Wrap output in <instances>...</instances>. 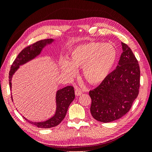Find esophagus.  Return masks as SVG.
Listing matches in <instances>:
<instances>
[{"label": "esophagus", "instance_id": "esophagus-1", "mask_svg": "<svg viewBox=\"0 0 152 152\" xmlns=\"http://www.w3.org/2000/svg\"><path fill=\"white\" fill-rule=\"evenodd\" d=\"M75 94L77 96H80V95H81L82 94V90L80 89L77 88V89H76V90L75 91Z\"/></svg>", "mask_w": 152, "mask_h": 152}]
</instances>
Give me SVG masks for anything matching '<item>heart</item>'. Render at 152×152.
Masks as SVG:
<instances>
[{
  "instance_id": "b5f03b06",
  "label": "heart",
  "mask_w": 152,
  "mask_h": 152,
  "mask_svg": "<svg viewBox=\"0 0 152 152\" xmlns=\"http://www.w3.org/2000/svg\"><path fill=\"white\" fill-rule=\"evenodd\" d=\"M117 59L116 48L110 43L92 42L73 48L70 52V60L62 58L61 70L69 77L77 73V67H82L86 80L97 84L106 79L115 65Z\"/></svg>"
}]
</instances>
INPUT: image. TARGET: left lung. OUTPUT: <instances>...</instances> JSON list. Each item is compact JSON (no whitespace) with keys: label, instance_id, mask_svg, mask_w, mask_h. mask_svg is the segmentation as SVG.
<instances>
[{"label":"left lung","instance_id":"1","mask_svg":"<svg viewBox=\"0 0 152 152\" xmlns=\"http://www.w3.org/2000/svg\"><path fill=\"white\" fill-rule=\"evenodd\" d=\"M123 52L116 69L89 91L91 113L96 121L110 122L126 115L139 93L140 66L132 50L121 42Z\"/></svg>","mask_w":152,"mask_h":152}]
</instances>
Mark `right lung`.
Listing matches in <instances>:
<instances>
[{
  "label": "right lung",
  "mask_w": 152,
  "mask_h": 152,
  "mask_svg": "<svg viewBox=\"0 0 152 152\" xmlns=\"http://www.w3.org/2000/svg\"><path fill=\"white\" fill-rule=\"evenodd\" d=\"M54 41V39H44L39 40L32 45L25 48L23 49L20 53L18 55V56L14 61L12 65H11V70L9 74V81H10V89L12 88V77L15 73L18 70L20 65H23L26 63L28 62L32 59H34L42 52V49L50 45ZM11 98L12 97L11 96ZM75 98V92L73 87L71 86H66L64 88L59 89L56 94V112L54 115L48 120L44 122H32L25 117L23 118L29 123L34 124L39 128H50L58 126L63 120V118L66 116L68 108L69 106L73 102Z\"/></svg>",
  "instance_id": "right-lung-1"
}]
</instances>
